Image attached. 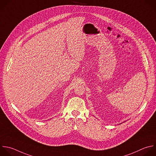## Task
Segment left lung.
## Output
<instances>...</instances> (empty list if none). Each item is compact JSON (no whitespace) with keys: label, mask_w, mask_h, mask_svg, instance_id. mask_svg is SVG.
Listing matches in <instances>:
<instances>
[{"label":"left lung","mask_w":156,"mask_h":156,"mask_svg":"<svg viewBox=\"0 0 156 156\" xmlns=\"http://www.w3.org/2000/svg\"><path fill=\"white\" fill-rule=\"evenodd\" d=\"M121 124H122V123H121Z\"/></svg>","instance_id":"1"}]
</instances>
